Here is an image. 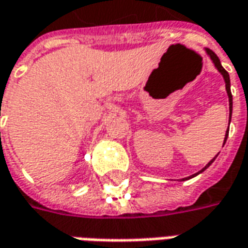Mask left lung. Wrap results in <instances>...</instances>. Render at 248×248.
I'll list each match as a JSON object with an SVG mask.
<instances>
[{"label": "left lung", "mask_w": 248, "mask_h": 248, "mask_svg": "<svg viewBox=\"0 0 248 248\" xmlns=\"http://www.w3.org/2000/svg\"><path fill=\"white\" fill-rule=\"evenodd\" d=\"M204 50H206V53H207V56L210 57V60L213 61L214 66H215V69H217V70H218L219 73L222 74V77H223L224 83H226V92H227V95H229V108H230L229 127H227V130H226V135H224V140H223V146H224V143H226V140H227V137H229L230 122H231V114H232V95H231V87H230V86H231V85H230V76H229V73H227V71H226V70H224V69H223V66H222V63H220V61H219L218 56H217V54H215V53H214L213 50H210V49H207V47H206ZM217 156H218V154H217V155L214 156L213 159H211V161L208 162L207 165H206V166L203 167V169H202V170H201V171L195 172V174H192V175H190V177L183 178V179H181V181H187V179H191V178L197 177L198 174H201V172L204 171V170H206V169H207V167L210 166V165H211V163H213L214 161H215V158H217Z\"/></svg>", "instance_id": "8db88e82"}]
</instances>
